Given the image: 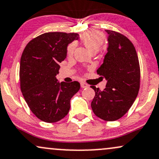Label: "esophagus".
Segmentation results:
<instances>
[{
	"instance_id": "34e87169",
	"label": "esophagus",
	"mask_w": 159,
	"mask_h": 159,
	"mask_svg": "<svg viewBox=\"0 0 159 159\" xmlns=\"http://www.w3.org/2000/svg\"><path fill=\"white\" fill-rule=\"evenodd\" d=\"M81 87L82 88H87V87H89V85H88L87 83H85V82L82 81V82H81Z\"/></svg>"
}]
</instances>
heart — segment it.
Masks as SVG:
<instances>
[{"label": "heart", "instance_id": "obj_1", "mask_svg": "<svg viewBox=\"0 0 159 159\" xmlns=\"http://www.w3.org/2000/svg\"><path fill=\"white\" fill-rule=\"evenodd\" d=\"M81 39L86 48L90 52H97L101 48L105 41V36L102 32L93 30L84 34L81 36ZM75 48V43L74 42L70 43L66 48V55L68 56H72Z\"/></svg>", "mask_w": 159, "mask_h": 159}]
</instances>
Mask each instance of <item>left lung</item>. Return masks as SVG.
<instances>
[{
	"label": "left lung",
	"instance_id": "left-lung-1",
	"mask_svg": "<svg viewBox=\"0 0 159 159\" xmlns=\"http://www.w3.org/2000/svg\"><path fill=\"white\" fill-rule=\"evenodd\" d=\"M108 33L107 53L97 73L107 81L101 91L93 86L95 95L91 107L96 116L113 121L127 113L133 105L140 88V66L134 45L119 32Z\"/></svg>",
	"mask_w": 159,
	"mask_h": 159
}]
</instances>
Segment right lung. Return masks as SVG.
<instances>
[{
    "instance_id": "1",
    "label": "right lung",
    "mask_w": 159,
    "mask_h": 159,
    "mask_svg": "<svg viewBox=\"0 0 159 159\" xmlns=\"http://www.w3.org/2000/svg\"><path fill=\"white\" fill-rule=\"evenodd\" d=\"M78 38L77 33L47 32L31 40L24 49L20 90L30 110L41 121L55 123L64 118L70 109V99L79 90L78 81L59 83L56 79L68 44Z\"/></svg>"
}]
</instances>
